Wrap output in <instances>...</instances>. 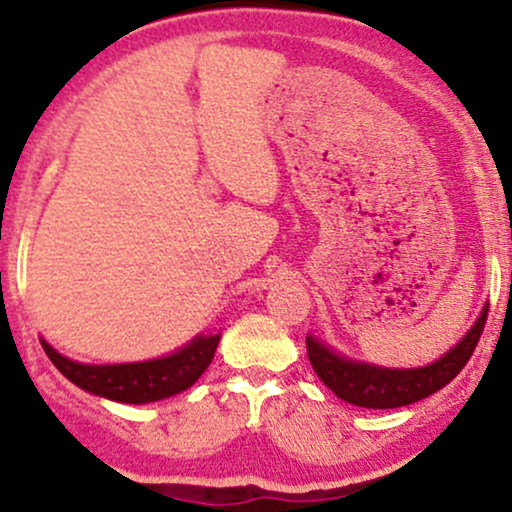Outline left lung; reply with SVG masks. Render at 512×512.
<instances>
[{
    "mask_svg": "<svg viewBox=\"0 0 512 512\" xmlns=\"http://www.w3.org/2000/svg\"><path fill=\"white\" fill-rule=\"evenodd\" d=\"M489 305H484L477 322L464 337L445 351L443 356L421 368H385L366 361L337 354L327 344L317 342L313 334L305 337L308 358L317 378L344 402L366 409H397L426 399L440 387H445L472 358L477 342L484 332Z\"/></svg>",
    "mask_w": 512,
    "mask_h": 512,
    "instance_id": "8db88e82",
    "label": "left lung"
}]
</instances>
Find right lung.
<instances>
[{
  "label": "right lung",
  "instance_id": "1",
  "mask_svg": "<svg viewBox=\"0 0 512 512\" xmlns=\"http://www.w3.org/2000/svg\"><path fill=\"white\" fill-rule=\"evenodd\" d=\"M221 334H197L190 344L180 346L173 354L137 363H108L93 366L62 356L40 339L45 354L69 383L91 395L113 399L122 404H149L185 392L209 368L216 354Z\"/></svg>",
  "mask_w": 512,
  "mask_h": 512
}]
</instances>
